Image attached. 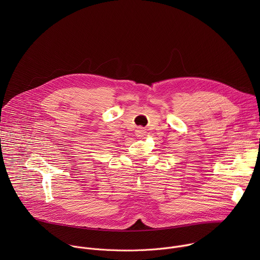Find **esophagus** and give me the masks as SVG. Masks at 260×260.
Instances as JSON below:
<instances>
[{
  "instance_id": "esophagus-1",
  "label": "esophagus",
  "mask_w": 260,
  "mask_h": 260,
  "mask_svg": "<svg viewBox=\"0 0 260 260\" xmlns=\"http://www.w3.org/2000/svg\"><path fill=\"white\" fill-rule=\"evenodd\" d=\"M146 135V132L143 127H139L137 131H136V136L137 137H144Z\"/></svg>"
}]
</instances>
